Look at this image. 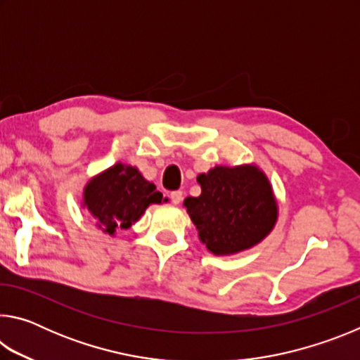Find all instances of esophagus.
I'll return each mask as SVG.
<instances>
[{
  "instance_id": "obj_1",
  "label": "esophagus",
  "mask_w": 360,
  "mask_h": 360,
  "mask_svg": "<svg viewBox=\"0 0 360 360\" xmlns=\"http://www.w3.org/2000/svg\"><path fill=\"white\" fill-rule=\"evenodd\" d=\"M169 198H172L173 205H179L182 202V192L181 191H176L169 193Z\"/></svg>"
}]
</instances>
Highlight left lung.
Returning a JSON list of instances; mask_svg holds the SVG:
<instances>
[{"instance_id": "1", "label": "left lung", "mask_w": 360, "mask_h": 360, "mask_svg": "<svg viewBox=\"0 0 360 360\" xmlns=\"http://www.w3.org/2000/svg\"><path fill=\"white\" fill-rule=\"evenodd\" d=\"M197 181L202 193L187 197L184 206L211 254H238L270 235L278 221V202L259 167L217 165Z\"/></svg>"}]
</instances>
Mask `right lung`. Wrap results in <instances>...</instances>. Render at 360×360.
<instances>
[{
	"label": "right lung",
	"instance_id": "add662e5",
	"mask_svg": "<svg viewBox=\"0 0 360 360\" xmlns=\"http://www.w3.org/2000/svg\"><path fill=\"white\" fill-rule=\"evenodd\" d=\"M162 202L168 198L155 191L154 182L144 179L138 168L119 162L85 184L82 206L103 233L114 236L120 229H130L149 205Z\"/></svg>",
	"mask_w": 360,
	"mask_h": 360
}]
</instances>
